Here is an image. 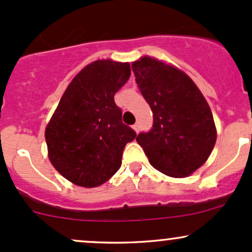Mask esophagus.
Here are the masks:
<instances>
[{
	"mask_svg": "<svg viewBox=\"0 0 252 252\" xmlns=\"http://www.w3.org/2000/svg\"><path fill=\"white\" fill-rule=\"evenodd\" d=\"M132 129H134L136 132H138L140 131V126H138V124H134V126H132Z\"/></svg>",
	"mask_w": 252,
	"mask_h": 252,
	"instance_id": "1",
	"label": "esophagus"
}]
</instances>
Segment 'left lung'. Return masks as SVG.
<instances>
[{
    "mask_svg": "<svg viewBox=\"0 0 252 252\" xmlns=\"http://www.w3.org/2000/svg\"><path fill=\"white\" fill-rule=\"evenodd\" d=\"M136 83L153 111V128L136 141L163 174L185 178L206 162L216 144L212 111L186 73L149 57L132 63Z\"/></svg>",
    "mask_w": 252,
    "mask_h": 252,
    "instance_id": "obj_1",
    "label": "left lung"
}]
</instances>
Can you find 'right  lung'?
Wrapping results in <instances>:
<instances>
[{"label": "right lung", "mask_w": 252, "mask_h": 252, "mask_svg": "<svg viewBox=\"0 0 252 252\" xmlns=\"http://www.w3.org/2000/svg\"><path fill=\"white\" fill-rule=\"evenodd\" d=\"M130 73L128 63H91L73 78L46 126L48 158L74 185L108 181L122 164L126 144L136 137L114 99Z\"/></svg>", "instance_id": "add662e5"}]
</instances>
